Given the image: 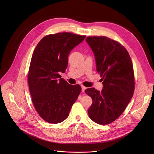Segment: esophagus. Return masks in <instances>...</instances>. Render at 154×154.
I'll return each mask as SVG.
<instances>
[{"label": "esophagus", "mask_w": 154, "mask_h": 154, "mask_svg": "<svg viewBox=\"0 0 154 154\" xmlns=\"http://www.w3.org/2000/svg\"><path fill=\"white\" fill-rule=\"evenodd\" d=\"M81 87H82V91L83 93H84V92H85V90L86 89V88L85 86H84L83 85H81Z\"/></svg>", "instance_id": "1"}]
</instances>
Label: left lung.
I'll return each mask as SVG.
<instances>
[{
  "label": "left lung",
  "instance_id": "1",
  "mask_svg": "<svg viewBox=\"0 0 154 154\" xmlns=\"http://www.w3.org/2000/svg\"><path fill=\"white\" fill-rule=\"evenodd\" d=\"M86 41L94 55L96 71L103 80L102 91L94 88L85 91L93 100L88 115L94 122L106 125L121 115L133 97V64L127 51L116 41L105 36H88Z\"/></svg>",
  "mask_w": 154,
  "mask_h": 154
}]
</instances>
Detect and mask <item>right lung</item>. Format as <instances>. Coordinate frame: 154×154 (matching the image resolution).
I'll return each mask as SVG.
<instances>
[{
	"label": "right lung",
	"instance_id": "right-lung-1",
	"mask_svg": "<svg viewBox=\"0 0 154 154\" xmlns=\"http://www.w3.org/2000/svg\"><path fill=\"white\" fill-rule=\"evenodd\" d=\"M85 37L69 32L49 35L33 52L28 75L30 93L36 112L49 123L66 119L81 92L79 85H69L59 74L65 72L69 53Z\"/></svg>",
	"mask_w": 154,
	"mask_h": 154
}]
</instances>
